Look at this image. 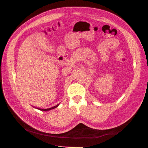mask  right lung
<instances>
[{"label":"right lung","instance_id":"right-lung-1","mask_svg":"<svg viewBox=\"0 0 148 148\" xmlns=\"http://www.w3.org/2000/svg\"><path fill=\"white\" fill-rule=\"evenodd\" d=\"M59 104L56 105V106H53V107H51V108L45 109H41V108H37V107H35V108L37 109H39V110H42V111H49V110H52V109H53L56 108V107H57L58 106H59Z\"/></svg>","mask_w":148,"mask_h":148}]
</instances>
